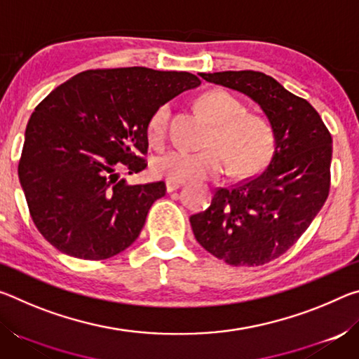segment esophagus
<instances>
[{"label":"esophagus","instance_id":"1","mask_svg":"<svg viewBox=\"0 0 359 359\" xmlns=\"http://www.w3.org/2000/svg\"><path fill=\"white\" fill-rule=\"evenodd\" d=\"M182 185H184V182H182V180L166 179V191H168V193L175 191V190H177V188H180Z\"/></svg>","mask_w":359,"mask_h":359}]
</instances>
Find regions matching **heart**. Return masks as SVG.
Instances as JSON below:
<instances>
[{
	"label": "heart",
	"instance_id": "1",
	"mask_svg": "<svg viewBox=\"0 0 359 359\" xmlns=\"http://www.w3.org/2000/svg\"><path fill=\"white\" fill-rule=\"evenodd\" d=\"M204 117L212 123L208 147L199 151L171 150L151 161V172L172 180H198L224 171L226 158L239 172L255 171L264 165L272 150V135L266 120L244 112V106L233 95L215 88L198 100ZM169 104L158 106L147 125L149 141L161 145L168 135Z\"/></svg>",
	"mask_w": 359,
	"mask_h": 359
}]
</instances>
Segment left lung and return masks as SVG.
Masks as SVG:
<instances>
[{
	"label": "left lung",
	"mask_w": 359,
	"mask_h": 359,
	"mask_svg": "<svg viewBox=\"0 0 359 359\" xmlns=\"http://www.w3.org/2000/svg\"><path fill=\"white\" fill-rule=\"evenodd\" d=\"M204 81L252 98L269 120L274 147L258 175L217 188L190 217L194 238L231 266H261L296 244L323 208L331 187L332 137L312 104L258 71H223Z\"/></svg>",
	"instance_id": "left-lung-1"
}]
</instances>
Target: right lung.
<instances>
[{
	"label": "right lung",
	"mask_w": 359,
	"mask_h": 359,
	"mask_svg": "<svg viewBox=\"0 0 359 359\" xmlns=\"http://www.w3.org/2000/svg\"><path fill=\"white\" fill-rule=\"evenodd\" d=\"M199 83L184 71L88 69L39 102L27 125L19 179L47 242L69 257L100 261L137 239L166 185H128L117 171L147 168L150 115Z\"/></svg>",
	"instance_id": "add662e5"
}]
</instances>
